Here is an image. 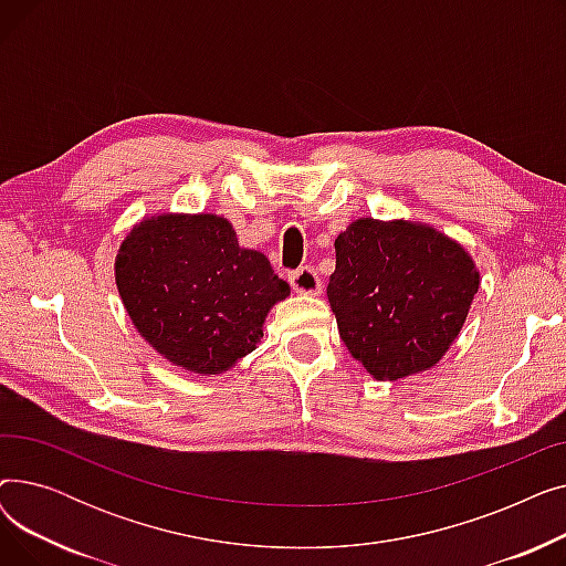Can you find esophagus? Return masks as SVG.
Segmentation results:
<instances>
[{
	"label": "esophagus",
	"mask_w": 566,
	"mask_h": 566,
	"mask_svg": "<svg viewBox=\"0 0 566 566\" xmlns=\"http://www.w3.org/2000/svg\"><path fill=\"white\" fill-rule=\"evenodd\" d=\"M289 282L295 293H305V295L321 293V280H318L314 268H310V265H303V268H298V271H293L289 275Z\"/></svg>",
	"instance_id": "esophagus-1"
}]
</instances>
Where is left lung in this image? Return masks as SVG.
<instances>
[{
  "mask_svg": "<svg viewBox=\"0 0 566 566\" xmlns=\"http://www.w3.org/2000/svg\"><path fill=\"white\" fill-rule=\"evenodd\" d=\"M328 301L339 337L378 380L431 369L463 328L480 273L444 233L363 218L335 241Z\"/></svg>",
  "mask_w": 566,
  "mask_h": 566,
  "instance_id": "obj_1",
  "label": "left lung"
}]
</instances>
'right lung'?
I'll return each mask as SVG.
<instances>
[{
  "label": "right lung",
  "mask_w": 566,
  "mask_h": 566,
  "mask_svg": "<svg viewBox=\"0 0 566 566\" xmlns=\"http://www.w3.org/2000/svg\"><path fill=\"white\" fill-rule=\"evenodd\" d=\"M116 286L139 335L188 371L222 374L263 337L268 310L291 293L218 216L139 222L116 256Z\"/></svg>",
  "instance_id": "add662e5"
}]
</instances>
